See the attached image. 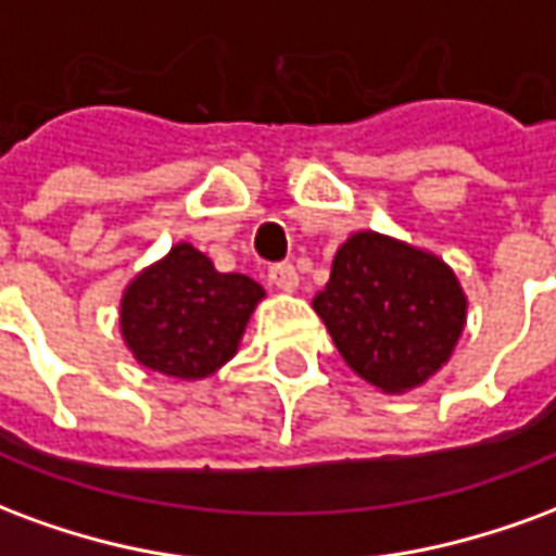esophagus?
<instances>
[{
    "label": "esophagus",
    "instance_id": "34e87169",
    "mask_svg": "<svg viewBox=\"0 0 556 556\" xmlns=\"http://www.w3.org/2000/svg\"><path fill=\"white\" fill-rule=\"evenodd\" d=\"M267 277H270V282H274V286H277V289H282V291L298 289V270H294V265H291V262H279V265H270Z\"/></svg>",
    "mask_w": 556,
    "mask_h": 556
}]
</instances>
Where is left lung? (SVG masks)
<instances>
[{"instance_id": "1", "label": "left lung", "mask_w": 556, "mask_h": 556, "mask_svg": "<svg viewBox=\"0 0 556 556\" xmlns=\"http://www.w3.org/2000/svg\"><path fill=\"white\" fill-rule=\"evenodd\" d=\"M313 306L354 372L384 393H405L450 361L467 301L441 258L357 231L339 247Z\"/></svg>"}]
</instances>
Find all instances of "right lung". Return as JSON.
Wrapping results in <instances>:
<instances>
[{"mask_svg":"<svg viewBox=\"0 0 556 556\" xmlns=\"http://www.w3.org/2000/svg\"><path fill=\"white\" fill-rule=\"evenodd\" d=\"M265 289L243 274H219L190 243L142 270L122 301V333L142 366L172 378H205L238 351Z\"/></svg>","mask_w":556,"mask_h":556,"instance_id":"right-lung-1","label":"right lung"}]
</instances>
